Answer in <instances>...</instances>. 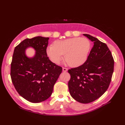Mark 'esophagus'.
I'll return each mask as SVG.
<instances>
[{
	"label": "esophagus",
	"mask_w": 125,
	"mask_h": 125,
	"mask_svg": "<svg viewBox=\"0 0 125 125\" xmlns=\"http://www.w3.org/2000/svg\"><path fill=\"white\" fill-rule=\"evenodd\" d=\"M67 70H68V68H65V67L62 68V71L63 72H67Z\"/></svg>",
	"instance_id": "esophagus-1"
}]
</instances>
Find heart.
<instances>
[{
  "instance_id": "heart-1",
  "label": "heart",
  "mask_w": 125,
  "mask_h": 125,
  "mask_svg": "<svg viewBox=\"0 0 125 125\" xmlns=\"http://www.w3.org/2000/svg\"><path fill=\"white\" fill-rule=\"evenodd\" d=\"M91 49L90 41L85 38L73 37L62 41H56L54 45L47 48V54L55 63L59 64L63 59L73 67L83 64L87 60Z\"/></svg>"
}]
</instances>
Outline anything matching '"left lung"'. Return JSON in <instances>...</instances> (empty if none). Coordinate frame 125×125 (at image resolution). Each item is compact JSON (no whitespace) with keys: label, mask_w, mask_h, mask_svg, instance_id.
<instances>
[{"label":"left lung","mask_w":125,"mask_h":125,"mask_svg":"<svg viewBox=\"0 0 125 125\" xmlns=\"http://www.w3.org/2000/svg\"><path fill=\"white\" fill-rule=\"evenodd\" d=\"M94 45L83 65L68 70V88L71 96L81 103L99 99L106 91L114 71V60L107 45L97 38L84 34Z\"/></svg>","instance_id":"obj_1"}]
</instances>
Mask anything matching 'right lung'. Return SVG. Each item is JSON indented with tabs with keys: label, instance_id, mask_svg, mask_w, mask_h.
Returning <instances> with one entry per match:
<instances>
[{
	"label": "right lung",
	"instance_id": "obj_1",
	"mask_svg": "<svg viewBox=\"0 0 125 125\" xmlns=\"http://www.w3.org/2000/svg\"><path fill=\"white\" fill-rule=\"evenodd\" d=\"M48 37L26 39L15 47L11 63L10 76L18 93L32 103L44 101L52 95L62 67L52 62L47 57ZM32 47L36 51L28 58L25 50Z\"/></svg>",
	"mask_w": 125,
	"mask_h": 125
}]
</instances>
